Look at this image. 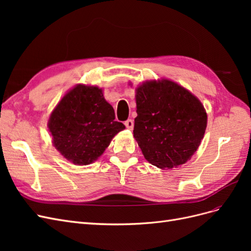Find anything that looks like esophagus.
<instances>
[{
    "label": "esophagus",
    "mask_w": 251,
    "mask_h": 251,
    "mask_svg": "<svg viewBox=\"0 0 251 251\" xmlns=\"http://www.w3.org/2000/svg\"><path fill=\"white\" fill-rule=\"evenodd\" d=\"M125 126H126V128H128V130H133L134 121L132 119H127L126 121H125Z\"/></svg>",
    "instance_id": "obj_1"
}]
</instances>
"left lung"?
I'll return each instance as SVG.
<instances>
[{
	"instance_id": "1",
	"label": "left lung",
	"mask_w": 251,
	"mask_h": 251,
	"mask_svg": "<svg viewBox=\"0 0 251 251\" xmlns=\"http://www.w3.org/2000/svg\"><path fill=\"white\" fill-rule=\"evenodd\" d=\"M134 137L147 160L169 170L184 164L198 150L207 124L200 100L169 79L136 89Z\"/></svg>"
}]
</instances>
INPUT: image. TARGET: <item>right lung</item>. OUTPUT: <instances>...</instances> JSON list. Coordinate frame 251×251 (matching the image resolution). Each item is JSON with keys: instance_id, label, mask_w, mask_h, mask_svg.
Instances as JSON below:
<instances>
[{"instance_id": "1", "label": "right lung", "mask_w": 251, "mask_h": 251, "mask_svg": "<svg viewBox=\"0 0 251 251\" xmlns=\"http://www.w3.org/2000/svg\"><path fill=\"white\" fill-rule=\"evenodd\" d=\"M55 149L74 164L95 161L112 138L126 126L115 121L112 105L102 90L78 85L69 91L53 110L48 123Z\"/></svg>"}]
</instances>
